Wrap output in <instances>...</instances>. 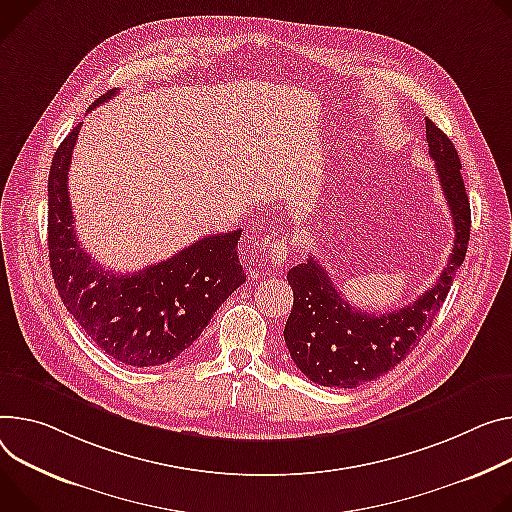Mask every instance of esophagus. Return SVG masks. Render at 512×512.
Returning a JSON list of instances; mask_svg holds the SVG:
<instances>
[{"label":"esophagus","mask_w":512,"mask_h":512,"mask_svg":"<svg viewBox=\"0 0 512 512\" xmlns=\"http://www.w3.org/2000/svg\"><path fill=\"white\" fill-rule=\"evenodd\" d=\"M263 247H265V261H269L271 265H280L286 257V253L290 251V243L286 239L284 232L277 226H267L261 235Z\"/></svg>","instance_id":"1"}]
</instances>
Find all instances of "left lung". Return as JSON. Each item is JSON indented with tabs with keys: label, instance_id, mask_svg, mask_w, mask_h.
<instances>
[{
	"label": "left lung",
	"instance_id": "left-lung-1",
	"mask_svg": "<svg viewBox=\"0 0 512 512\" xmlns=\"http://www.w3.org/2000/svg\"><path fill=\"white\" fill-rule=\"evenodd\" d=\"M427 143L455 228L453 251L437 284L412 304L376 316L343 300L327 269L312 255L288 273L294 306L284 339L298 369L318 386L357 388L388 374L429 331L457 267L466 259L472 214L459 155L447 134L429 118Z\"/></svg>",
	"mask_w": 512,
	"mask_h": 512
}]
</instances>
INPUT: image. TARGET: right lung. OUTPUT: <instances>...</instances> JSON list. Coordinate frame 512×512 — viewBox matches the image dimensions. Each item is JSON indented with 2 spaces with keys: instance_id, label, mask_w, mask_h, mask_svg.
Wrapping results in <instances>:
<instances>
[{
  "instance_id": "obj_1",
  "label": "right lung",
  "mask_w": 512,
  "mask_h": 512,
  "mask_svg": "<svg viewBox=\"0 0 512 512\" xmlns=\"http://www.w3.org/2000/svg\"><path fill=\"white\" fill-rule=\"evenodd\" d=\"M114 96L116 89H110L91 108ZM79 130L81 124L59 145L49 173L55 286L79 327L106 355L134 367L163 365L194 345L222 302L245 284L237 251L243 230L204 237L134 273L102 267L81 247L69 202V165Z\"/></svg>"
}]
</instances>
